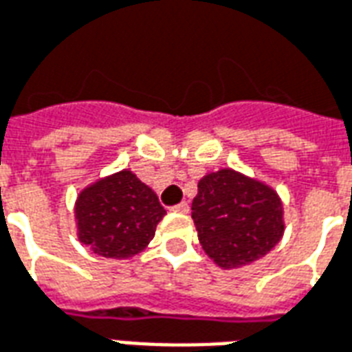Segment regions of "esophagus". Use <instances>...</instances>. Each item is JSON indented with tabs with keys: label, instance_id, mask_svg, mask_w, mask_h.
I'll list each match as a JSON object with an SVG mask.
<instances>
[{
	"label": "esophagus",
	"instance_id": "1",
	"mask_svg": "<svg viewBox=\"0 0 352 352\" xmlns=\"http://www.w3.org/2000/svg\"><path fill=\"white\" fill-rule=\"evenodd\" d=\"M188 209H190V205L186 201H181L179 205L173 207V210H177V212H188Z\"/></svg>",
	"mask_w": 352,
	"mask_h": 352
}]
</instances>
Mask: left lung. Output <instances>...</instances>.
Listing matches in <instances>:
<instances>
[{"label": "left lung", "instance_id": "8db88e82", "mask_svg": "<svg viewBox=\"0 0 352 352\" xmlns=\"http://www.w3.org/2000/svg\"><path fill=\"white\" fill-rule=\"evenodd\" d=\"M192 218L205 254L222 269L265 257L285 228L274 190L233 169L209 173L197 183Z\"/></svg>", "mask_w": 352, "mask_h": 352}]
</instances>
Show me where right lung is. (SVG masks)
<instances>
[{"label": "right lung", "mask_w": 352, "mask_h": 352, "mask_svg": "<svg viewBox=\"0 0 352 352\" xmlns=\"http://www.w3.org/2000/svg\"><path fill=\"white\" fill-rule=\"evenodd\" d=\"M166 210L132 171L96 181L76 199L78 239L110 259H129L147 248Z\"/></svg>", "instance_id": "right-lung-1"}]
</instances>
